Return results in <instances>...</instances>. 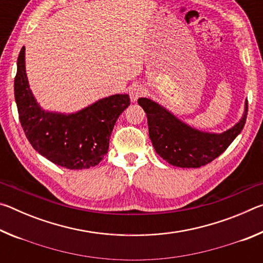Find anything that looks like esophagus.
I'll return each mask as SVG.
<instances>
[{
	"instance_id": "obj_1",
	"label": "esophagus",
	"mask_w": 263,
	"mask_h": 263,
	"mask_svg": "<svg viewBox=\"0 0 263 263\" xmlns=\"http://www.w3.org/2000/svg\"><path fill=\"white\" fill-rule=\"evenodd\" d=\"M130 99L132 102H136L139 97L144 96L145 95V88L141 87V86H133L131 89H130Z\"/></svg>"
}]
</instances>
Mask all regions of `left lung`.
Instances as JSON below:
<instances>
[{
  "mask_svg": "<svg viewBox=\"0 0 263 263\" xmlns=\"http://www.w3.org/2000/svg\"><path fill=\"white\" fill-rule=\"evenodd\" d=\"M138 103L147 116L148 133L153 147L168 163L182 168H198L210 163L225 152L246 123L248 102L243 117L230 130L215 135L185 125L166 109L148 99Z\"/></svg>",
  "mask_w": 263,
  "mask_h": 263,
  "instance_id": "1",
  "label": "left lung"
}]
</instances>
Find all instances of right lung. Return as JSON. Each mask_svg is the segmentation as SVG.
Returning a JSON list of instances; mask_svg holds the SVG:
<instances>
[{
    "mask_svg": "<svg viewBox=\"0 0 263 263\" xmlns=\"http://www.w3.org/2000/svg\"><path fill=\"white\" fill-rule=\"evenodd\" d=\"M25 47L17 60L15 100L21 125L32 147L58 166L83 169L96 166L108 153L115 123L130 105L128 95H112L72 115L46 112L29 88Z\"/></svg>",
    "mask_w": 263,
    "mask_h": 263,
    "instance_id": "right-lung-1",
    "label": "right lung"
}]
</instances>
